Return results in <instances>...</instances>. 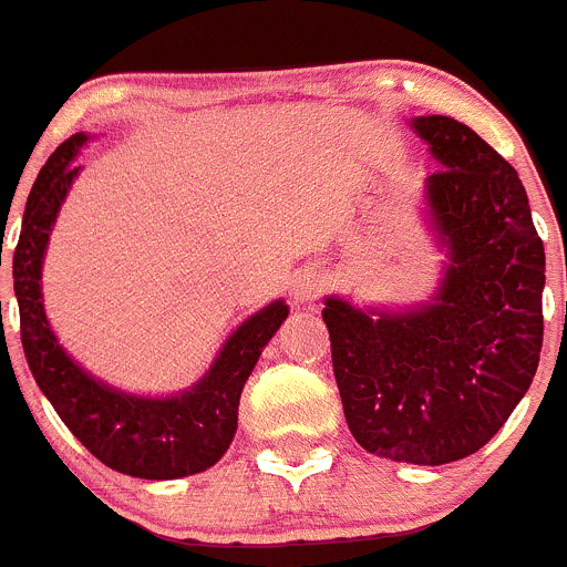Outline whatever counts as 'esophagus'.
<instances>
[{"label": "esophagus", "mask_w": 567, "mask_h": 567, "mask_svg": "<svg viewBox=\"0 0 567 567\" xmlns=\"http://www.w3.org/2000/svg\"><path fill=\"white\" fill-rule=\"evenodd\" d=\"M324 286H328V281H324L322 272L300 270L295 278H291V295H295L297 302L317 300V297L324 291Z\"/></svg>", "instance_id": "obj_1"}]
</instances>
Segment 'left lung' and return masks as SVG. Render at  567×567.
Instances as JSON below:
<instances>
[{
  "mask_svg": "<svg viewBox=\"0 0 567 567\" xmlns=\"http://www.w3.org/2000/svg\"><path fill=\"white\" fill-rule=\"evenodd\" d=\"M411 126L441 165L424 182L446 250L439 291L408 311L324 297L322 319L352 439L389 461L441 466L482 450L535 378L546 254L504 156L455 117Z\"/></svg>",
  "mask_w": 567,
  "mask_h": 567,
  "instance_id": "1",
  "label": "left lung"
}]
</instances>
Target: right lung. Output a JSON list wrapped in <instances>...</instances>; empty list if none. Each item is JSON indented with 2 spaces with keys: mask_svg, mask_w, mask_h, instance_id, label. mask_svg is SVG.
I'll return each instance as SVG.
<instances>
[{
  "mask_svg": "<svg viewBox=\"0 0 567 567\" xmlns=\"http://www.w3.org/2000/svg\"><path fill=\"white\" fill-rule=\"evenodd\" d=\"M85 143V132L65 140L41 167L27 198L13 254V289L27 363L65 427L104 466L140 480H178L206 472L231 446L239 396L289 306L276 300L245 319L228 336L209 372L182 394H126L85 372L49 328L41 291L49 234L71 184L80 176L74 159Z\"/></svg>",
  "mask_w": 567,
  "mask_h": 567,
  "instance_id": "1",
  "label": "right lung"
}]
</instances>
